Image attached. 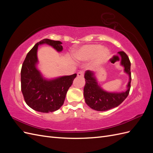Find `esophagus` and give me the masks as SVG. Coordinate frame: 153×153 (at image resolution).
I'll return each instance as SVG.
<instances>
[{
	"mask_svg": "<svg viewBox=\"0 0 153 153\" xmlns=\"http://www.w3.org/2000/svg\"><path fill=\"white\" fill-rule=\"evenodd\" d=\"M77 76L79 77H83L84 76V71H80L77 73Z\"/></svg>",
	"mask_w": 153,
	"mask_h": 153,
	"instance_id": "34e87169",
	"label": "esophagus"
}]
</instances>
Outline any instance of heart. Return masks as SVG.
Wrapping results in <instances>:
<instances>
[{
    "label": "heart",
    "mask_w": 153,
    "mask_h": 153,
    "mask_svg": "<svg viewBox=\"0 0 153 153\" xmlns=\"http://www.w3.org/2000/svg\"><path fill=\"white\" fill-rule=\"evenodd\" d=\"M109 55L108 51L98 45H87L82 47L76 53V57L80 60H88L96 56V64H100L107 59Z\"/></svg>",
    "instance_id": "obj_1"
}]
</instances>
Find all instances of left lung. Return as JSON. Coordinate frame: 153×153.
<instances>
[{
	"label": "left lung",
	"instance_id": "8db88e82",
	"mask_svg": "<svg viewBox=\"0 0 153 153\" xmlns=\"http://www.w3.org/2000/svg\"><path fill=\"white\" fill-rule=\"evenodd\" d=\"M119 53L121 55V64L124 67V71L129 75V80L128 89L121 93H110L105 92L98 85L94 73L88 70L85 73V85L84 89V96L87 105L97 111H106L117 107L126 99L131 87V62L126 53L121 51Z\"/></svg>",
	"mask_w": 153,
	"mask_h": 153
}]
</instances>
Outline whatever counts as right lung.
<instances>
[{
    "instance_id": "right-lung-1",
    "label": "right lung",
    "mask_w": 153,
    "mask_h": 153,
    "mask_svg": "<svg viewBox=\"0 0 153 153\" xmlns=\"http://www.w3.org/2000/svg\"><path fill=\"white\" fill-rule=\"evenodd\" d=\"M48 44L57 50H62L59 41L44 39L37 43L24 60L21 69V90L27 105L33 110L43 113L54 112L61 108L67 92L73 84L76 74L64 76L52 80L42 78L36 68L38 62L37 50L39 45Z\"/></svg>"
}]
</instances>
